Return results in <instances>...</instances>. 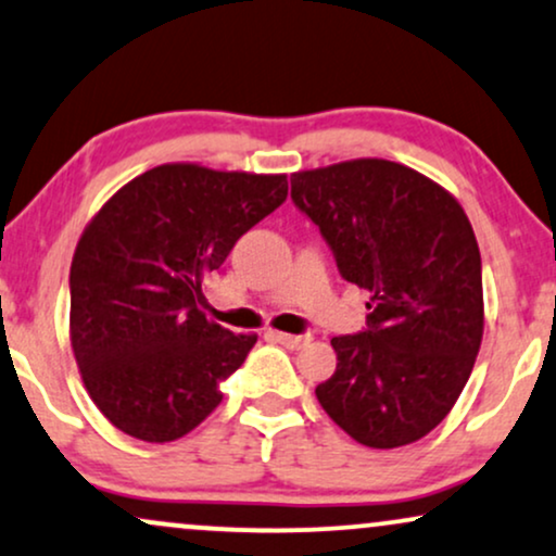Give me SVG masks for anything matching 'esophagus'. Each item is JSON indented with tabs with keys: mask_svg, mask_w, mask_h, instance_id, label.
Returning <instances> with one entry per match:
<instances>
[{
	"mask_svg": "<svg viewBox=\"0 0 556 556\" xmlns=\"http://www.w3.org/2000/svg\"><path fill=\"white\" fill-rule=\"evenodd\" d=\"M270 340L280 342L283 348H291V351H301V348H306L312 342V334H289V332H270L267 334Z\"/></svg>",
	"mask_w": 556,
	"mask_h": 556,
	"instance_id": "1",
	"label": "esophagus"
}]
</instances>
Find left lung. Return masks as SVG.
Listing matches in <instances>:
<instances>
[{
	"label": "left lung",
	"mask_w": 556,
	"mask_h": 556,
	"mask_svg": "<svg viewBox=\"0 0 556 556\" xmlns=\"http://www.w3.org/2000/svg\"><path fill=\"white\" fill-rule=\"evenodd\" d=\"M291 201L319 226L340 276L371 293L317 400L371 448L420 441L467 387L484 330L482 257L462 205L387 160L291 175Z\"/></svg>",
	"instance_id": "obj_1"
}]
</instances>
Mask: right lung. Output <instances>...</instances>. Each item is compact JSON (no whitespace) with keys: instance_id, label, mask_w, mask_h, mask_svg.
I'll return each mask as SVG.
<instances>
[{"instance_id":"right-lung-1","label":"right lung","mask_w":556,"mask_h":556,"mask_svg":"<svg viewBox=\"0 0 556 556\" xmlns=\"http://www.w3.org/2000/svg\"><path fill=\"white\" fill-rule=\"evenodd\" d=\"M286 195V175L162 164L89 222L68 273L72 348L89 396L123 433L177 441L218 407L257 334L205 319V276Z\"/></svg>"}]
</instances>
